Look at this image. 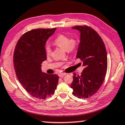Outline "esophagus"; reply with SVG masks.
I'll use <instances>...</instances> for the list:
<instances>
[{"label":"esophagus","mask_w":125,"mask_h":125,"mask_svg":"<svg viewBox=\"0 0 125 125\" xmlns=\"http://www.w3.org/2000/svg\"><path fill=\"white\" fill-rule=\"evenodd\" d=\"M66 73H61L59 75V76L60 77H62H62H63L64 76H65V75H66Z\"/></svg>","instance_id":"34e87169"}]
</instances>
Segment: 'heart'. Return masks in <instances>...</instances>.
Instances as JSON below:
<instances>
[{
	"mask_svg": "<svg viewBox=\"0 0 125 125\" xmlns=\"http://www.w3.org/2000/svg\"><path fill=\"white\" fill-rule=\"evenodd\" d=\"M54 45L63 50H66L68 53H72L76 49L78 45V41L75 38H70L66 35L61 34L58 36L53 42ZM45 53L47 56L50 55L51 50L48 45L45 47Z\"/></svg>",
	"mask_w": 125,
	"mask_h": 125,
	"instance_id": "b5f03b06",
	"label": "heart"
}]
</instances>
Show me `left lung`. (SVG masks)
Segmentation results:
<instances>
[{
  "instance_id": "obj_1",
  "label": "left lung",
  "mask_w": 125,
  "mask_h": 125,
  "mask_svg": "<svg viewBox=\"0 0 125 125\" xmlns=\"http://www.w3.org/2000/svg\"><path fill=\"white\" fill-rule=\"evenodd\" d=\"M72 28L80 31L76 58L85 68L81 75L74 74L70 86L74 96L86 99L95 94L103 83L107 70V51L102 39L92 28L85 25Z\"/></svg>"
}]
</instances>
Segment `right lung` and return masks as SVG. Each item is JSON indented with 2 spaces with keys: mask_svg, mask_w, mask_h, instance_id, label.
I'll return each instance as SVG.
<instances>
[{
  "mask_svg": "<svg viewBox=\"0 0 125 125\" xmlns=\"http://www.w3.org/2000/svg\"><path fill=\"white\" fill-rule=\"evenodd\" d=\"M56 28L37 29L25 33L17 42L14 65L19 81L33 97L44 99L53 94L59 77L42 72L41 64L47 59L45 45Z\"/></svg>",
  "mask_w": 125,
  "mask_h": 125,
  "instance_id": "1",
  "label": "right lung"
}]
</instances>
